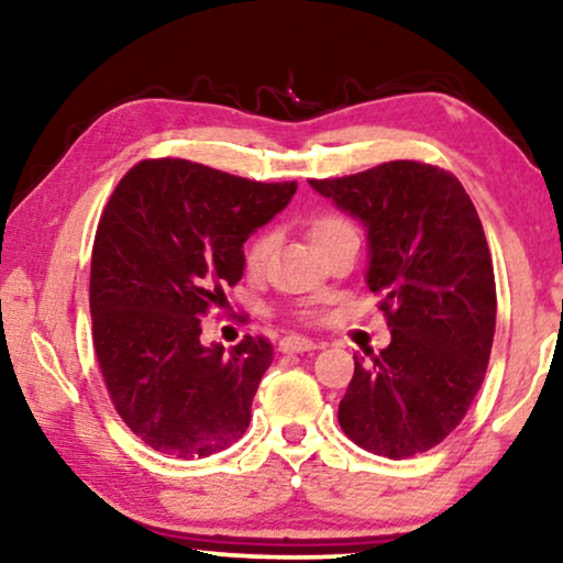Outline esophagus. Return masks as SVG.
Listing matches in <instances>:
<instances>
[{"instance_id": "34e87169", "label": "esophagus", "mask_w": 563, "mask_h": 563, "mask_svg": "<svg viewBox=\"0 0 563 563\" xmlns=\"http://www.w3.org/2000/svg\"><path fill=\"white\" fill-rule=\"evenodd\" d=\"M279 349L284 353H307V351L320 349V343L310 341V338H302V335H287V338H282Z\"/></svg>"}]
</instances>
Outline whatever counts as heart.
Returning <instances> with one entry per match:
<instances>
[{
  "label": "heart",
  "mask_w": 563,
  "mask_h": 563,
  "mask_svg": "<svg viewBox=\"0 0 563 563\" xmlns=\"http://www.w3.org/2000/svg\"><path fill=\"white\" fill-rule=\"evenodd\" d=\"M345 233H353V228L343 218H335V214H320V218L310 220V225H307V235H310L312 245L320 253ZM272 249H274L272 233L256 235L249 243V249H245V264H249V268H253V272H258V268H264L268 256H272Z\"/></svg>",
  "instance_id": "obj_1"
}]
</instances>
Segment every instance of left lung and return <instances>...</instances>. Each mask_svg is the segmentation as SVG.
Instances as JSON below:
<instances>
[{"label": "left lung", "instance_id": "obj_1", "mask_svg": "<svg viewBox=\"0 0 563 563\" xmlns=\"http://www.w3.org/2000/svg\"><path fill=\"white\" fill-rule=\"evenodd\" d=\"M310 187L366 228V287L384 297L391 330L387 349L353 356L343 433L376 456L430 451L472 407L495 338V272L476 207L456 176L418 161Z\"/></svg>", "mask_w": 563, "mask_h": 563}]
</instances>
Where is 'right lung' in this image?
Returning <instances> with one entry per match:
<instances>
[{
    "label": "right lung",
    "mask_w": 563,
    "mask_h": 563,
    "mask_svg": "<svg viewBox=\"0 0 563 563\" xmlns=\"http://www.w3.org/2000/svg\"><path fill=\"white\" fill-rule=\"evenodd\" d=\"M295 191L161 158L130 168L107 202L91 251L95 351L114 410L151 449L202 459L249 428L272 343L205 345L199 318L222 307L243 276V243Z\"/></svg>",
    "instance_id": "obj_1"
}]
</instances>
